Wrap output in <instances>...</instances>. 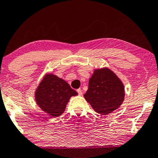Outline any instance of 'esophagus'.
Returning <instances> with one entry per match:
<instances>
[{"label":"esophagus","instance_id":"34e87169","mask_svg":"<svg viewBox=\"0 0 158 158\" xmlns=\"http://www.w3.org/2000/svg\"><path fill=\"white\" fill-rule=\"evenodd\" d=\"M77 93H78L79 96H81L82 94H83V93H82V90H81V89H77Z\"/></svg>","mask_w":158,"mask_h":158}]
</instances>
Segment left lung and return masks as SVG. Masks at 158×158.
Returning <instances> with one entry per match:
<instances>
[{"mask_svg": "<svg viewBox=\"0 0 158 158\" xmlns=\"http://www.w3.org/2000/svg\"><path fill=\"white\" fill-rule=\"evenodd\" d=\"M124 85L118 77L107 67L95 69L84 95L98 113L108 114L121 106L124 99Z\"/></svg>", "mask_w": 158, "mask_h": 158, "instance_id": "obj_1", "label": "left lung"}]
</instances>
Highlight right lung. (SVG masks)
<instances>
[{
	"mask_svg": "<svg viewBox=\"0 0 158 158\" xmlns=\"http://www.w3.org/2000/svg\"><path fill=\"white\" fill-rule=\"evenodd\" d=\"M78 94L68 83L53 74H47L35 92V100L42 110L56 117L65 110L72 96Z\"/></svg>",
	"mask_w": 158,
	"mask_h": 158,
	"instance_id": "add662e5",
	"label": "right lung"
}]
</instances>
